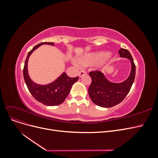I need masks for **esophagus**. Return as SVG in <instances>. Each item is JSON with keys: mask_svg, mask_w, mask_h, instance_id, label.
<instances>
[{"mask_svg": "<svg viewBox=\"0 0 158 158\" xmlns=\"http://www.w3.org/2000/svg\"><path fill=\"white\" fill-rule=\"evenodd\" d=\"M87 73H86V72H85V71L81 70L80 73H79V76H80V77H82L84 75H85Z\"/></svg>", "mask_w": 158, "mask_h": 158, "instance_id": "esophagus-1", "label": "esophagus"}]
</instances>
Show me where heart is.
<instances>
[{"label": "heart", "mask_w": 158, "mask_h": 158, "mask_svg": "<svg viewBox=\"0 0 158 158\" xmlns=\"http://www.w3.org/2000/svg\"><path fill=\"white\" fill-rule=\"evenodd\" d=\"M110 53L106 51H100L85 55L80 59V64L84 66L96 65L106 60L109 56Z\"/></svg>", "instance_id": "heart-1"}]
</instances>
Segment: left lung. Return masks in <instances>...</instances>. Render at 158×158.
I'll return each mask as SVG.
<instances>
[{
    "label": "left lung",
    "mask_w": 158,
    "mask_h": 158,
    "mask_svg": "<svg viewBox=\"0 0 158 158\" xmlns=\"http://www.w3.org/2000/svg\"><path fill=\"white\" fill-rule=\"evenodd\" d=\"M121 57L127 58L131 62V72L128 78L121 83H113L107 80L100 71L90 72L92 83L88 94L94 103L102 107H111L120 103L130 91L136 74V66L131 54L127 49L118 50Z\"/></svg>",
    "instance_id": "obj_1"
}]
</instances>
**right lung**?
<instances>
[{
	"mask_svg": "<svg viewBox=\"0 0 158 158\" xmlns=\"http://www.w3.org/2000/svg\"><path fill=\"white\" fill-rule=\"evenodd\" d=\"M43 44L53 45L54 43L44 42L37 45L28 52L23 70V78L30 92L37 101L48 106H59L64 102L73 85L78 80V76L70 78L65 73L62 74L53 82L47 85L34 83L30 78L27 72V61L33 51Z\"/></svg>",
	"mask_w": 158,
	"mask_h": 158,
	"instance_id": "add662e5",
	"label": "right lung"
}]
</instances>
